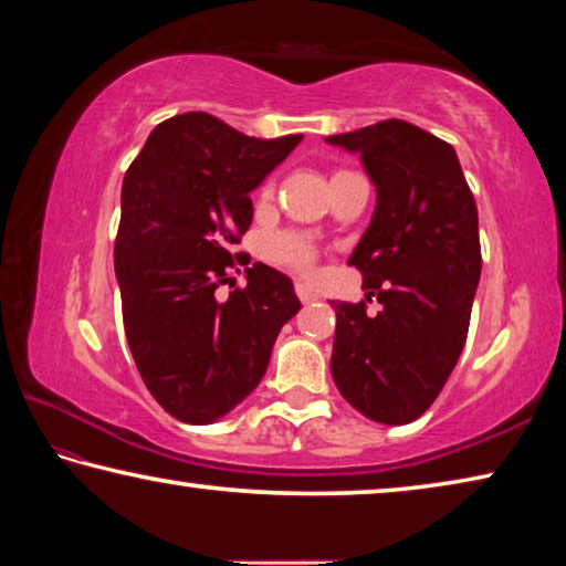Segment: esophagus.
I'll list each match as a JSON object with an SVG mask.
<instances>
[{"label": "esophagus", "mask_w": 566, "mask_h": 566, "mask_svg": "<svg viewBox=\"0 0 566 566\" xmlns=\"http://www.w3.org/2000/svg\"><path fill=\"white\" fill-rule=\"evenodd\" d=\"M294 292H297V297H300L304 304L319 300V292H317L312 284H307V282H297V284H294Z\"/></svg>", "instance_id": "1"}]
</instances>
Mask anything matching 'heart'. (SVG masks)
Masks as SVG:
<instances>
[{
	"label": "heart",
	"mask_w": 566,
	"mask_h": 566,
	"mask_svg": "<svg viewBox=\"0 0 566 566\" xmlns=\"http://www.w3.org/2000/svg\"><path fill=\"white\" fill-rule=\"evenodd\" d=\"M274 193V184L269 181L262 188V199H269ZM269 254H272L276 262L300 266V269H310L315 264V249L304 237L300 234H276L269 239Z\"/></svg>",
	"instance_id": "obj_1"
}]
</instances>
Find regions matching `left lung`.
<instances>
[{"label": "left lung", "instance_id": "left-lung-1", "mask_svg": "<svg viewBox=\"0 0 566 566\" xmlns=\"http://www.w3.org/2000/svg\"><path fill=\"white\" fill-rule=\"evenodd\" d=\"M357 154L378 193L370 227L347 264L365 276V302H332L329 370L365 418L402 426L443 390L469 335L481 280L479 211L453 146L406 120L327 138Z\"/></svg>", "mask_w": 566, "mask_h": 566}]
</instances>
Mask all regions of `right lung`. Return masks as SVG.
<instances>
[{"instance_id": "add662e5", "label": "right lung", "mask_w": 566, "mask_h": 566, "mask_svg": "<svg viewBox=\"0 0 566 566\" xmlns=\"http://www.w3.org/2000/svg\"><path fill=\"white\" fill-rule=\"evenodd\" d=\"M300 140L251 138L184 113L150 133L123 178L115 276L125 337L150 396L184 423L234 410L302 307L290 276L262 262L247 269L244 290L217 297L254 217L249 193Z\"/></svg>"}]
</instances>
